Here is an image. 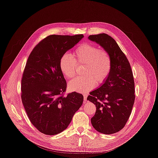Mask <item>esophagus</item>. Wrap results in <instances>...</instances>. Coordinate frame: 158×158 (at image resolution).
<instances>
[{
	"instance_id": "1",
	"label": "esophagus",
	"mask_w": 158,
	"mask_h": 158,
	"mask_svg": "<svg viewBox=\"0 0 158 158\" xmlns=\"http://www.w3.org/2000/svg\"><path fill=\"white\" fill-rule=\"evenodd\" d=\"M87 94H84L83 96H84V101H87Z\"/></svg>"
}]
</instances>
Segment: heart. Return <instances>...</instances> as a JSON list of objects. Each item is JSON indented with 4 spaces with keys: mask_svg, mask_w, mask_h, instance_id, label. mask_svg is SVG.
Here are the masks:
<instances>
[{
    "mask_svg": "<svg viewBox=\"0 0 158 158\" xmlns=\"http://www.w3.org/2000/svg\"><path fill=\"white\" fill-rule=\"evenodd\" d=\"M73 57L69 54L63 55L60 60V68L68 79L76 74L77 64H85L83 74L69 83L71 91L86 92L97 84H101L109 77L112 68V60L109 52L91 43H82L73 51Z\"/></svg>",
    "mask_w": 158,
    "mask_h": 158,
    "instance_id": "b5f03b06",
    "label": "heart"
}]
</instances>
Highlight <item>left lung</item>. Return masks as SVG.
I'll return each instance as SVG.
<instances>
[{
  "mask_svg": "<svg viewBox=\"0 0 158 158\" xmlns=\"http://www.w3.org/2000/svg\"><path fill=\"white\" fill-rule=\"evenodd\" d=\"M89 39L107 51L112 60L107 79L87 97L96 107L91 118L93 127L101 133L110 135L123 129L131 115L135 99L133 72L125 55L110 36L100 33L90 35Z\"/></svg>",
  "mask_w": 158,
  "mask_h": 158,
  "instance_id": "1",
  "label": "left lung"
}]
</instances>
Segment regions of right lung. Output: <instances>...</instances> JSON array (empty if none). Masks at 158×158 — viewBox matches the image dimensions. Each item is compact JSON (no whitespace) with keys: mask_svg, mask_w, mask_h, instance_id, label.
<instances>
[{"mask_svg":"<svg viewBox=\"0 0 158 158\" xmlns=\"http://www.w3.org/2000/svg\"><path fill=\"white\" fill-rule=\"evenodd\" d=\"M83 37L49 35L36 45L28 58L22 79V101L30 121L43 134L64 131L82 106V94L73 92L64 96L67 84L60 60Z\"/></svg>","mask_w":158,"mask_h":158,"instance_id":"right-lung-1","label":"right lung"}]
</instances>
